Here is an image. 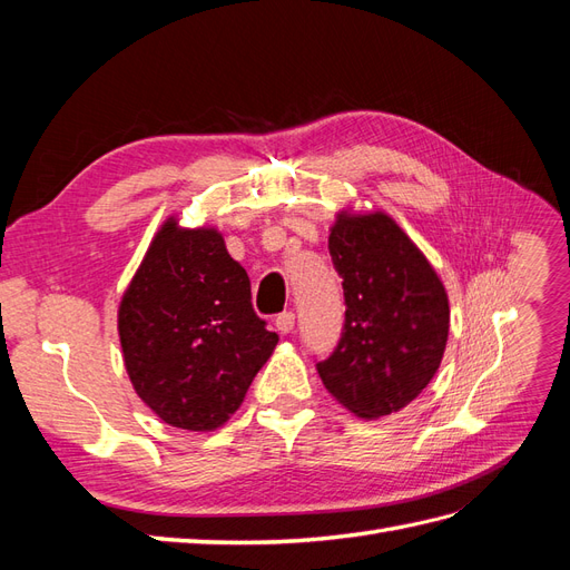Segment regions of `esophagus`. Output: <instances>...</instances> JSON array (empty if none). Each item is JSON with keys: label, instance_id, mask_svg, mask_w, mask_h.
<instances>
[{"label": "esophagus", "instance_id": "obj_1", "mask_svg": "<svg viewBox=\"0 0 570 570\" xmlns=\"http://www.w3.org/2000/svg\"><path fill=\"white\" fill-rule=\"evenodd\" d=\"M275 327H278L281 335L292 333V327H295V314H292V312L278 314V318H275Z\"/></svg>", "mask_w": 570, "mask_h": 570}]
</instances>
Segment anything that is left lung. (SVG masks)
I'll list each match as a JSON object with an SVG mask.
<instances>
[{"instance_id": "obj_1", "label": "left lung", "mask_w": 570, "mask_h": 570, "mask_svg": "<svg viewBox=\"0 0 570 570\" xmlns=\"http://www.w3.org/2000/svg\"><path fill=\"white\" fill-rule=\"evenodd\" d=\"M344 289V327L316 368L358 419L404 409L433 381L450 335V299L423 252L385 212H340L327 237Z\"/></svg>"}]
</instances>
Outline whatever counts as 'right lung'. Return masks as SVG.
Wrapping results in <instances>:
<instances>
[{
  "label": "right lung",
  "instance_id": "obj_1",
  "mask_svg": "<svg viewBox=\"0 0 570 570\" xmlns=\"http://www.w3.org/2000/svg\"><path fill=\"white\" fill-rule=\"evenodd\" d=\"M118 335L137 396L164 423L195 433L233 416L278 344L223 235L180 228L174 216L124 292Z\"/></svg>",
  "mask_w": 570,
  "mask_h": 570
}]
</instances>
